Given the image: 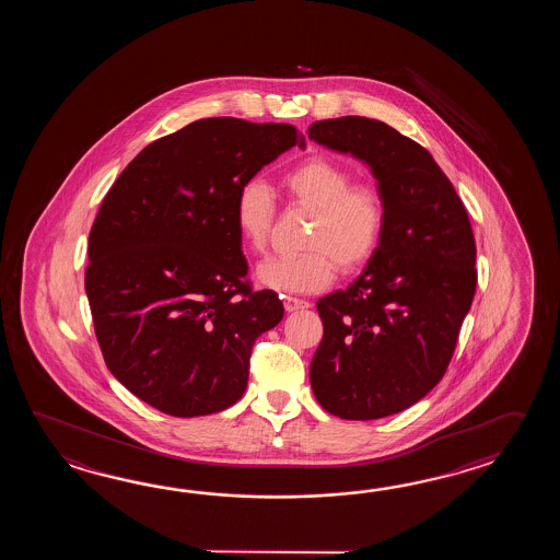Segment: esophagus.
I'll use <instances>...</instances> for the list:
<instances>
[{
	"instance_id": "obj_1",
	"label": "esophagus",
	"mask_w": 560,
	"mask_h": 560,
	"mask_svg": "<svg viewBox=\"0 0 560 560\" xmlns=\"http://www.w3.org/2000/svg\"><path fill=\"white\" fill-rule=\"evenodd\" d=\"M284 308L285 312H298V310L310 308V304L306 300H300V298L284 296Z\"/></svg>"
}]
</instances>
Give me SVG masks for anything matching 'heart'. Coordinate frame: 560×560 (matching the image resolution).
<instances>
[{"instance_id": "heart-1", "label": "heart", "mask_w": 560, "mask_h": 560, "mask_svg": "<svg viewBox=\"0 0 560 560\" xmlns=\"http://www.w3.org/2000/svg\"><path fill=\"white\" fill-rule=\"evenodd\" d=\"M352 174L326 158H310L282 178L290 202L314 214L306 236L308 252L275 256L256 268V280L282 294L318 292L336 276L369 262L381 240L384 210L381 196L369 186H352ZM272 190L262 179L240 186L234 222L244 246L262 252L275 224Z\"/></svg>"}]
</instances>
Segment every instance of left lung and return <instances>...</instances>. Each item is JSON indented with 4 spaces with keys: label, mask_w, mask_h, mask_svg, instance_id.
<instances>
[{
    "label": "left lung",
    "mask_w": 560,
    "mask_h": 560,
    "mask_svg": "<svg viewBox=\"0 0 560 560\" xmlns=\"http://www.w3.org/2000/svg\"><path fill=\"white\" fill-rule=\"evenodd\" d=\"M308 138L366 164L384 210L362 275L316 302L312 393L334 417H390L424 398L453 358L476 290L470 220L434 158L388 124L322 119Z\"/></svg>",
    "instance_id": "left-lung-1"
}]
</instances>
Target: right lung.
I'll return each instance as SVG.
<instances>
[{"label": "right lung", "mask_w": 560, "mask_h": 560, "mask_svg": "<svg viewBox=\"0 0 560 560\" xmlns=\"http://www.w3.org/2000/svg\"><path fill=\"white\" fill-rule=\"evenodd\" d=\"M292 124L206 118L145 145L107 191L88 242L85 294L109 372L170 417L236 405L254 340L284 304L252 292L236 194L285 150Z\"/></svg>", "instance_id": "obj_1"}]
</instances>
